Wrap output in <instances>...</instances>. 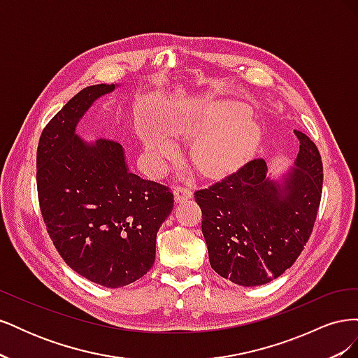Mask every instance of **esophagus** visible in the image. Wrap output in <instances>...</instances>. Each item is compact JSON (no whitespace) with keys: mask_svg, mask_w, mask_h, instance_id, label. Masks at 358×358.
<instances>
[{"mask_svg":"<svg viewBox=\"0 0 358 358\" xmlns=\"http://www.w3.org/2000/svg\"><path fill=\"white\" fill-rule=\"evenodd\" d=\"M192 197V191L189 189V187L185 185H176L175 187V199L176 201H185L188 199Z\"/></svg>","mask_w":358,"mask_h":358,"instance_id":"esophagus-1","label":"esophagus"}]
</instances>
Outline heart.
<instances>
[{
  "mask_svg": "<svg viewBox=\"0 0 358 358\" xmlns=\"http://www.w3.org/2000/svg\"><path fill=\"white\" fill-rule=\"evenodd\" d=\"M249 112L239 103H216L209 106L196 121L173 127L170 131L179 136L199 137L192 146V161L203 173L218 175L233 169L254 149L259 129L246 119ZM140 137L148 157L155 164L176 155L173 140L150 122H140Z\"/></svg>",
  "mask_w": 358,
  "mask_h": 358,
  "instance_id": "b5f03b06",
  "label": "heart"
}]
</instances>
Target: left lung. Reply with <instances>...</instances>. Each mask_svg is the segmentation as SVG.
Listing matches in <instances>:
<instances>
[{"label": "left lung", "mask_w": 358, "mask_h": 358, "mask_svg": "<svg viewBox=\"0 0 358 358\" xmlns=\"http://www.w3.org/2000/svg\"><path fill=\"white\" fill-rule=\"evenodd\" d=\"M300 142L282 180L267 176L263 158L245 162L194 192L209 262L220 276L242 287L270 282L294 264L313 230L322 192V161L312 140Z\"/></svg>", "instance_id": "8db88e82"}]
</instances>
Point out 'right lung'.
I'll return each mask as SVG.
<instances>
[{
  "label": "right lung",
  "mask_w": 358,
  "mask_h": 358,
  "mask_svg": "<svg viewBox=\"0 0 358 358\" xmlns=\"http://www.w3.org/2000/svg\"><path fill=\"white\" fill-rule=\"evenodd\" d=\"M115 85L76 94L43 129L37 148V191L43 221L57 251L74 272L107 288L136 282L155 262L161 224L173 192L127 167L115 140L86 143L80 117Z\"/></svg>",
  "instance_id": "obj_1"
}]
</instances>
